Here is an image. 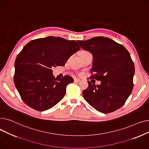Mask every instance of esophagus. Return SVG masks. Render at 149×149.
I'll return each mask as SVG.
<instances>
[{
	"label": "esophagus",
	"mask_w": 149,
	"mask_h": 149,
	"mask_svg": "<svg viewBox=\"0 0 149 149\" xmlns=\"http://www.w3.org/2000/svg\"><path fill=\"white\" fill-rule=\"evenodd\" d=\"M80 81V80L79 79H77V78H75V79H74V82L75 83H79Z\"/></svg>",
	"instance_id": "34e87169"
}]
</instances>
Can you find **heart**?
Segmentation results:
<instances>
[{
  "label": "heart",
  "instance_id": "b5f03b06",
  "mask_svg": "<svg viewBox=\"0 0 149 149\" xmlns=\"http://www.w3.org/2000/svg\"><path fill=\"white\" fill-rule=\"evenodd\" d=\"M87 51H82V52H86Z\"/></svg>",
  "mask_w": 149,
  "mask_h": 149
}]
</instances>
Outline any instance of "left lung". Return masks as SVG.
Segmentation results:
<instances>
[{"instance_id":"left-lung-1","label":"left lung","mask_w":149,"mask_h":149,"mask_svg":"<svg viewBox=\"0 0 149 149\" xmlns=\"http://www.w3.org/2000/svg\"><path fill=\"white\" fill-rule=\"evenodd\" d=\"M81 48L93 55L90 78L100 81L97 85L88 81L83 92L84 100L97 111L108 113L121 107L134 88L135 66L124 46L112 39L96 37L86 41L78 40Z\"/></svg>"}]
</instances>
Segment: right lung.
<instances>
[{
	"instance_id": "1",
	"label": "right lung",
	"mask_w": 149,
	"mask_h": 149,
	"mask_svg": "<svg viewBox=\"0 0 149 149\" xmlns=\"http://www.w3.org/2000/svg\"><path fill=\"white\" fill-rule=\"evenodd\" d=\"M80 49L75 40L52 36L28 43L14 64V81L23 102L38 111L57 104L74 79L69 75L55 79L52 69L64 66L70 56Z\"/></svg>"
}]
</instances>
